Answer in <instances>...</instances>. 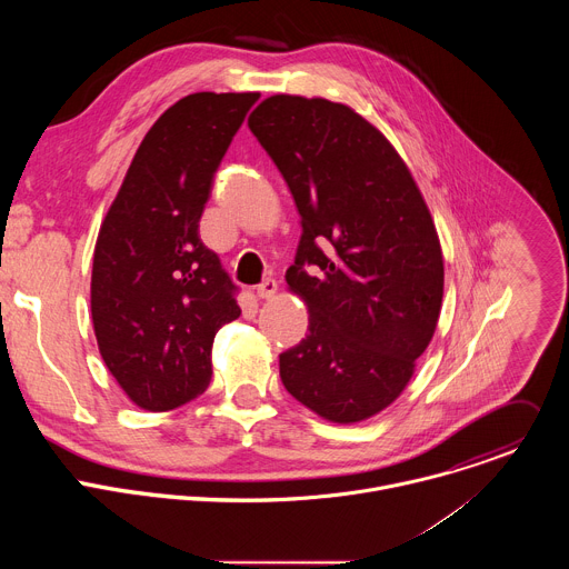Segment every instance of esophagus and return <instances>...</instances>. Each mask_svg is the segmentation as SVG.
Returning <instances> with one entry per match:
<instances>
[{"mask_svg":"<svg viewBox=\"0 0 569 569\" xmlns=\"http://www.w3.org/2000/svg\"><path fill=\"white\" fill-rule=\"evenodd\" d=\"M277 290H279L277 279H266L263 283L257 286V297H259V299H270V297H274Z\"/></svg>","mask_w":569,"mask_h":569,"instance_id":"obj_1","label":"esophagus"}]
</instances>
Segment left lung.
Returning a JSON list of instances; mask_svg holds the SVG:
<instances>
[{
  "instance_id": "8db88e82",
  "label": "left lung",
  "mask_w": 569,
  "mask_h": 569,
  "mask_svg": "<svg viewBox=\"0 0 569 569\" xmlns=\"http://www.w3.org/2000/svg\"><path fill=\"white\" fill-rule=\"evenodd\" d=\"M301 216L286 281L310 312L279 356L288 393L336 423L385 410L428 349L443 297L432 216L393 146L327 99L277 94L248 121Z\"/></svg>"
}]
</instances>
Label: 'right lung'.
<instances>
[{
    "instance_id": "add662e5",
    "label": "right lung",
    "mask_w": 569,
    "mask_h": 569,
    "mask_svg": "<svg viewBox=\"0 0 569 569\" xmlns=\"http://www.w3.org/2000/svg\"><path fill=\"white\" fill-rule=\"evenodd\" d=\"M257 92H198L161 114L101 224L92 321L106 367L139 408L176 410L211 380V345L238 286L200 240L220 161Z\"/></svg>"
}]
</instances>
